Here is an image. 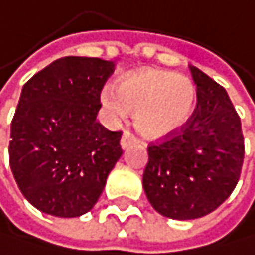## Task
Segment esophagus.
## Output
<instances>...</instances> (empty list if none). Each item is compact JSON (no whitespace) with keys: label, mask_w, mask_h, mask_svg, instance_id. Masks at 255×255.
I'll list each match as a JSON object with an SVG mask.
<instances>
[{"label":"esophagus","mask_w":255,"mask_h":255,"mask_svg":"<svg viewBox=\"0 0 255 255\" xmlns=\"http://www.w3.org/2000/svg\"><path fill=\"white\" fill-rule=\"evenodd\" d=\"M137 142V139L130 133V131H124L122 137H121V148L125 150V148H128L130 145L136 144Z\"/></svg>","instance_id":"esophagus-1"}]
</instances>
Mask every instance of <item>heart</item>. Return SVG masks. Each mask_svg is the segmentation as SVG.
<instances>
[{"mask_svg": "<svg viewBox=\"0 0 255 255\" xmlns=\"http://www.w3.org/2000/svg\"><path fill=\"white\" fill-rule=\"evenodd\" d=\"M100 100L113 119H124L131 111L137 130L159 139L190 119L197 104V86L176 72L144 68L122 77L116 90L105 88Z\"/></svg>", "mask_w": 255, "mask_h": 255, "instance_id": "b5f03b06", "label": "heart"}]
</instances>
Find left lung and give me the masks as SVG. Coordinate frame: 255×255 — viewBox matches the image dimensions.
Segmentation results:
<instances>
[{"label": "left lung", "instance_id": "8db88e82", "mask_svg": "<svg viewBox=\"0 0 255 255\" xmlns=\"http://www.w3.org/2000/svg\"><path fill=\"white\" fill-rule=\"evenodd\" d=\"M197 108L179 133L148 147L142 186L153 209L173 220L215 211L236 189L245 158L240 118L226 90L195 66Z\"/></svg>", "mask_w": 255, "mask_h": 255}]
</instances>
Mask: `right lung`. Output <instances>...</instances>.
Instances as JSON below:
<instances>
[{
  "label": "right lung",
  "mask_w": 255,
  "mask_h": 255,
  "mask_svg": "<svg viewBox=\"0 0 255 255\" xmlns=\"http://www.w3.org/2000/svg\"><path fill=\"white\" fill-rule=\"evenodd\" d=\"M115 62L63 57L23 86L10 128L9 159L24 198L72 218L90 212L122 155L121 131L96 121Z\"/></svg>",
  "instance_id": "add662e5"
}]
</instances>
